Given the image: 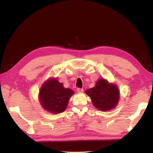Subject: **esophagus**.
<instances>
[{"label":"esophagus","mask_w":153,"mask_h":153,"mask_svg":"<svg viewBox=\"0 0 153 153\" xmlns=\"http://www.w3.org/2000/svg\"><path fill=\"white\" fill-rule=\"evenodd\" d=\"M77 91L78 92H84V89H83V88H77Z\"/></svg>","instance_id":"34e87169"}]
</instances>
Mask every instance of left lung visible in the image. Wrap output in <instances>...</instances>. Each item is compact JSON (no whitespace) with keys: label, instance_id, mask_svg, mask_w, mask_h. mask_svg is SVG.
Masks as SVG:
<instances>
[{"label":"left lung","instance_id":"left-lung-1","mask_svg":"<svg viewBox=\"0 0 153 153\" xmlns=\"http://www.w3.org/2000/svg\"><path fill=\"white\" fill-rule=\"evenodd\" d=\"M86 93L89 95L96 108L105 111L115 107L120 96L117 87L105 79L98 80L96 86L87 90Z\"/></svg>","mask_w":153,"mask_h":153}]
</instances>
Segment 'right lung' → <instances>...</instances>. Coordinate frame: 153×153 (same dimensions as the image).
<instances>
[{"label":"right lung","mask_w":153,"mask_h":153,"mask_svg":"<svg viewBox=\"0 0 153 153\" xmlns=\"http://www.w3.org/2000/svg\"><path fill=\"white\" fill-rule=\"evenodd\" d=\"M74 91L65 88L63 84L56 79L45 82L41 88L39 98L41 105L46 111L57 114L63 112Z\"/></svg>","instance_id":"1"}]
</instances>
